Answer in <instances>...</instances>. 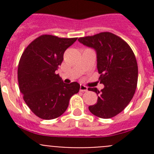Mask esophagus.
Masks as SVG:
<instances>
[{
    "label": "esophagus",
    "instance_id": "esophagus-1",
    "mask_svg": "<svg viewBox=\"0 0 154 154\" xmlns=\"http://www.w3.org/2000/svg\"><path fill=\"white\" fill-rule=\"evenodd\" d=\"M80 91H81V92H87V91H88V88H87L86 86H85V85H80Z\"/></svg>",
    "mask_w": 154,
    "mask_h": 154
}]
</instances>
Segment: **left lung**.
<instances>
[{
  "label": "left lung",
  "instance_id": "left-lung-1",
  "mask_svg": "<svg viewBox=\"0 0 154 154\" xmlns=\"http://www.w3.org/2000/svg\"><path fill=\"white\" fill-rule=\"evenodd\" d=\"M81 44L93 48L96 52L100 92L89 88L98 96L97 103L89 106L93 115L103 119L112 118L127 106L137 89L138 66L135 55L125 41L110 32L78 39Z\"/></svg>",
  "mask_w": 154,
  "mask_h": 154
}]
</instances>
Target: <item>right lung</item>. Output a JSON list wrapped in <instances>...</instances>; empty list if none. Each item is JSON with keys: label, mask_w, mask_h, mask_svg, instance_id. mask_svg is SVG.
I'll return each instance as SVG.
<instances>
[{"label": "right lung", "mask_w": 154, "mask_h": 154, "mask_svg": "<svg viewBox=\"0 0 154 154\" xmlns=\"http://www.w3.org/2000/svg\"><path fill=\"white\" fill-rule=\"evenodd\" d=\"M76 40L42 35L21 55L17 69L19 89L30 109L41 119H53L62 115L70 98L79 91L78 82L64 83L56 73L64 52Z\"/></svg>", "instance_id": "add662e5"}]
</instances>
